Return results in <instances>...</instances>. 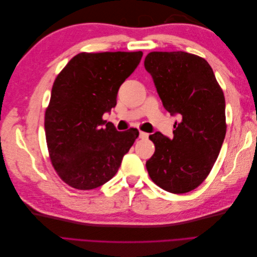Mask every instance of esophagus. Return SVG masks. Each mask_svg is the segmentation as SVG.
Returning a JSON list of instances; mask_svg holds the SVG:
<instances>
[{
  "instance_id": "esophagus-1",
  "label": "esophagus",
  "mask_w": 257,
  "mask_h": 257,
  "mask_svg": "<svg viewBox=\"0 0 257 257\" xmlns=\"http://www.w3.org/2000/svg\"><path fill=\"white\" fill-rule=\"evenodd\" d=\"M139 137H141L142 139H147L148 137H149V134L145 133V132H139Z\"/></svg>"
}]
</instances>
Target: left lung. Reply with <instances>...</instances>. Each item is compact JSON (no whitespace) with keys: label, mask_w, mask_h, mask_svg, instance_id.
I'll list each match as a JSON object with an SVG mask.
<instances>
[{"label":"left lung","mask_w":257,"mask_h":257,"mask_svg":"<svg viewBox=\"0 0 257 257\" xmlns=\"http://www.w3.org/2000/svg\"><path fill=\"white\" fill-rule=\"evenodd\" d=\"M145 68L152 77L163 106L178 115L174 137L149 136L154 154L146 163L152 181L170 193L183 194L201 184L223 145L225 98L211 66L184 51L148 53Z\"/></svg>","instance_id":"obj_1"}]
</instances>
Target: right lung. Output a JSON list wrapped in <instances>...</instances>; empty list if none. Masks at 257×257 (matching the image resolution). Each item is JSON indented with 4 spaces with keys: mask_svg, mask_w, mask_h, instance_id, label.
Listing matches in <instances>:
<instances>
[{
    "mask_svg": "<svg viewBox=\"0 0 257 257\" xmlns=\"http://www.w3.org/2000/svg\"><path fill=\"white\" fill-rule=\"evenodd\" d=\"M137 52H81L57 76L45 113L52 165L72 188L92 190L116 174L139 132H118L103 120L116 105L121 84L138 66Z\"/></svg>",
    "mask_w": 257,
    "mask_h": 257,
    "instance_id": "add662e5",
    "label": "right lung"
}]
</instances>
